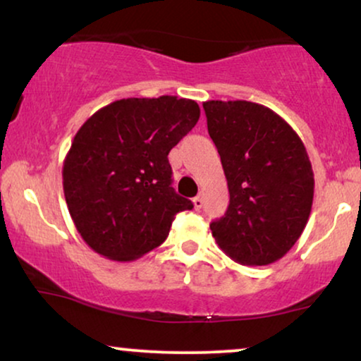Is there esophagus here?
<instances>
[{
    "mask_svg": "<svg viewBox=\"0 0 361 361\" xmlns=\"http://www.w3.org/2000/svg\"><path fill=\"white\" fill-rule=\"evenodd\" d=\"M192 202H194V209L195 210H200V209H202V205H204L202 195H197V197H194V200H192Z\"/></svg>",
    "mask_w": 361,
    "mask_h": 361,
    "instance_id": "esophagus-1",
    "label": "esophagus"
}]
</instances>
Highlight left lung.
<instances>
[{
    "mask_svg": "<svg viewBox=\"0 0 361 361\" xmlns=\"http://www.w3.org/2000/svg\"><path fill=\"white\" fill-rule=\"evenodd\" d=\"M204 111L231 194L226 215L210 224L215 242L238 264H274L310 217L315 182L305 146L262 104L207 101Z\"/></svg>",
    "mask_w": 361,
    "mask_h": 361,
    "instance_id": "1",
    "label": "left lung"
}]
</instances>
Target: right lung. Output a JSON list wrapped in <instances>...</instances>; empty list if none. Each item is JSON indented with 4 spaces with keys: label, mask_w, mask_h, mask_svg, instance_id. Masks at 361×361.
<instances>
[{
    "label": "right lung",
    "mask_w": 361,
    "mask_h": 361,
    "mask_svg": "<svg viewBox=\"0 0 361 361\" xmlns=\"http://www.w3.org/2000/svg\"><path fill=\"white\" fill-rule=\"evenodd\" d=\"M199 104L176 96L129 97L81 126L63 164V189L84 242L111 260L156 249L194 204L172 187L171 149L197 124Z\"/></svg>",
    "instance_id": "add662e5"
}]
</instances>
